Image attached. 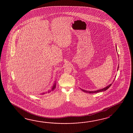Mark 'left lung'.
Instances as JSON below:
<instances>
[{
  "label": "left lung",
  "instance_id": "1",
  "mask_svg": "<svg viewBox=\"0 0 133 133\" xmlns=\"http://www.w3.org/2000/svg\"><path fill=\"white\" fill-rule=\"evenodd\" d=\"M119 68V65L118 66V69ZM112 85V84H110V85H108V87H105V88H103V89H100V90H98L96 91H86L85 90H83V89H81L83 92H84L85 93H99V92H102V91H104L107 90L110 87L111 85Z\"/></svg>",
  "mask_w": 133,
  "mask_h": 133
}]
</instances>
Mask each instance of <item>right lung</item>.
Segmentation results:
<instances>
[{"label":"right lung","mask_w":133,"mask_h":133,"mask_svg":"<svg viewBox=\"0 0 133 133\" xmlns=\"http://www.w3.org/2000/svg\"><path fill=\"white\" fill-rule=\"evenodd\" d=\"M56 83H55V84H54V85H53V88H52V89H51V91L54 90V89L56 88ZM49 92V91H48V93ZM42 94H45V93H42Z\"/></svg>","instance_id":"1"}]
</instances>
